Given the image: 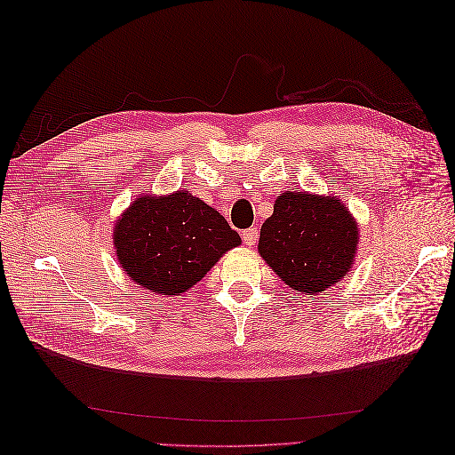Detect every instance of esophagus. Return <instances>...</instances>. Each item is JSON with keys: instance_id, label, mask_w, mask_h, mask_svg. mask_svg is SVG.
I'll use <instances>...</instances> for the list:
<instances>
[{"instance_id": "esophagus-1", "label": "esophagus", "mask_w": 455, "mask_h": 455, "mask_svg": "<svg viewBox=\"0 0 455 455\" xmlns=\"http://www.w3.org/2000/svg\"><path fill=\"white\" fill-rule=\"evenodd\" d=\"M243 243H244L246 246L256 244V243H258V229H256V228L244 229V231H243Z\"/></svg>"}]
</instances>
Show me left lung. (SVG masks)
<instances>
[{"label": "left lung", "instance_id": "1", "mask_svg": "<svg viewBox=\"0 0 455 455\" xmlns=\"http://www.w3.org/2000/svg\"><path fill=\"white\" fill-rule=\"evenodd\" d=\"M356 244L359 228L339 199L284 191L259 229L258 252L292 291L313 298L346 277Z\"/></svg>", "mask_w": 455, "mask_h": 455}]
</instances>
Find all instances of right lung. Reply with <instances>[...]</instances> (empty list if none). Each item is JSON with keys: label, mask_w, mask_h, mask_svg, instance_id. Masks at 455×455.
<instances>
[{"label": "right lung", "mask_w": 455, "mask_h": 455, "mask_svg": "<svg viewBox=\"0 0 455 455\" xmlns=\"http://www.w3.org/2000/svg\"><path fill=\"white\" fill-rule=\"evenodd\" d=\"M114 244L131 281L149 292L178 296L239 246L241 237L212 206L180 189L136 199L117 220Z\"/></svg>", "instance_id": "add662e5"}]
</instances>
